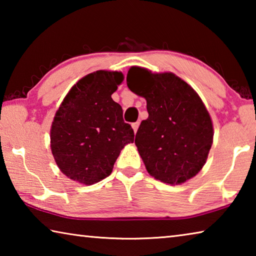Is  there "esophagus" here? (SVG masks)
I'll use <instances>...</instances> for the list:
<instances>
[{
	"instance_id": "34e87169",
	"label": "esophagus",
	"mask_w": 256,
	"mask_h": 256,
	"mask_svg": "<svg viewBox=\"0 0 256 256\" xmlns=\"http://www.w3.org/2000/svg\"><path fill=\"white\" fill-rule=\"evenodd\" d=\"M138 125H140V122H136V123H132V128H133V131L134 133H136L138 128Z\"/></svg>"
}]
</instances>
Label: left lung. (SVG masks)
<instances>
[{"label":"left lung","mask_w":256,"mask_h":256,"mask_svg":"<svg viewBox=\"0 0 256 256\" xmlns=\"http://www.w3.org/2000/svg\"><path fill=\"white\" fill-rule=\"evenodd\" d=\"M128 86L144 97L148 118L136 136L146 170L167 184L184 183L202 170L214 138V128L198 94L172 73H151L132 66Z\"/></svg>","instance_id":"left-lung-1"}]
</instances>
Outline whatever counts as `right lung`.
I'll return each instance as SVG.
<instances>
[{"label": "right lung", "mask_w": 256, "mask_h": 256, "mask_svg": "<svg viewBox=\"0 0 256 256\" xmlns=\"http://www.w3.org/2000/svg\"><path fill=\"white\" fill-rule=\"evenodd\" d=\"M122 81L120 72L90 73L72 86L56 112L52 154L68 178L86 185L106 178L120 150L134 141L122 107L112 99Z\"/></svg>", "instance_id": "right-lung-1"}]
</instances>
